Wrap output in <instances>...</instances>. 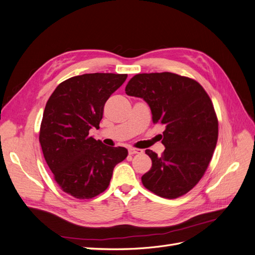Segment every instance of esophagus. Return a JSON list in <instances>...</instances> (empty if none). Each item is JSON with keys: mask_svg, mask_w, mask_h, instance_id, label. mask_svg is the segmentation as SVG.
Here are the masks:
<instances>
[{"mask_svg": "<svg viewBox=\"0 0 255 255\" xmlns=\"http://www.w3.org/2000/svg\"><path fill=\"white\" fill-rule=\"evenodd\" d=\"M143 151L140 149H135V148H130L128 149V154L129 155H134V154H141Z\"/></svg>", "mask_w": 255, "mask_h": 255, "instance_id": "esophagus-1", "label": "esophagus"}]
</instances>
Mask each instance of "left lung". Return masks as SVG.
Listing matches in <instances>:
<instances>
[{
	"label": "left lung",
	"mask_w": 255,
	"mask_h": 255,
	"mask_svg": "<svg viewBox=\"0 0 255 255\" xmlns=\"http://www.w3.org/2000/svg\"><path fill=\"white\" fill-rule=\"evenodd\" d=\"M126 94L143 99L153 123L166 128L161 156L145 150L152 167L141 176L143 186L167 199L185 195L203 176L217 143L218 120L210 97L195 80L170 72L136 74Z\"/></svg>",
	"instance_id": "1"
}]
</instances>
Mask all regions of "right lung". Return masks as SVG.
Listing matches in <instances>:
<instances>
[{
  "label": "right lung",
  "instance_id": "right-lung-1",
  "mask_svg": "<svg viewBox=\"0 0 255 255\" xmlns=\"http://www.w3.org/2000/svg\"><path fill=\"white\" fill-rule=\"evenodd\" d=\"M128 74L89 73L60 83L43 112L39 141L59 187L76 199H90L109 187L115 166L128 156L89 136L99 128L104 104Z\"/></svg>",
  "mask_w": 255,
  "mask_h": 255
}]
</instances>
